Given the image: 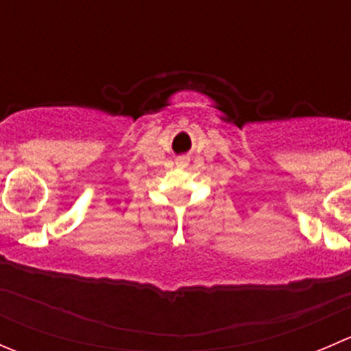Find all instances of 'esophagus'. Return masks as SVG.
Masks as SVG:
<instances>
[{
  "label": "esophagus",
  "mask_w": 351,
  "mask_h": 351,
  "mask_svg": "<svg viewBox=\"0 0 351 351\" xmlns=\"http://www.w3.org/2000/svg\"><path fill=\"white\" fill-rule=\"evenodd\" d=\"M176 165H180V166H186V165H189V158H186V156H182V158L176 159Z\"/></svg>",
  "instance_id": "esophagus-1"
}]
</instances>
